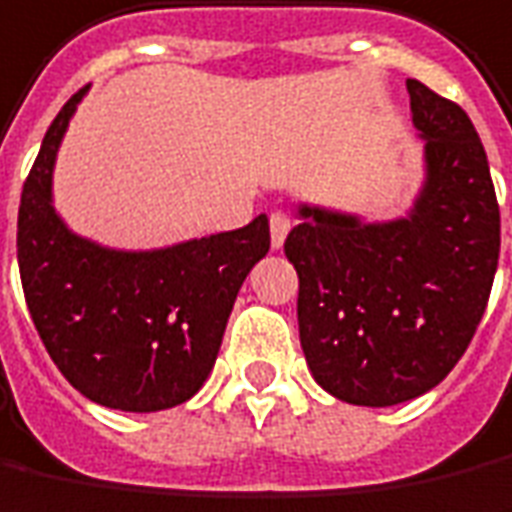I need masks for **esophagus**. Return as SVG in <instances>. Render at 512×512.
I'll use <instances>...</instances> for the list:
<instances>
[{
	"label": "esophagus",
	"mask_w": 512,
	"mask_h": 512,
	"mask_svg": "<svg viewBox=\"0 0 512 512\" xmlns=\"http://www.w3.org/2000/svg\"><path fill=\"white\" fill-rule=\"evenodd\" d=\"M292 228V220L284 214V211H273L270 214V245H273V250H278L281 245H284V239H287V234H290Z\"/></svg>",
	"instance_id": "1"
}]
</instances>
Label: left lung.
Masks as SVG:
<instances>
[{
  "instance_id": "1",
  "label": "left lung",
  "mask_w": 512,
  "mask_h": 512,
  "mask_svg": "<svg viewBox=\"0 0 512 512\" xmlns=\"http://www.w3.org/2000/svg\"><path fill=\"white\" fill-rule=\"evenodd\" d=\"M426 178L407 217L298 206L284 242L298 270L306 365L331 396L393 407L424 396L460 362L499 264V203L471 119L407 80Z\"/></svg>"
}]
</instances>
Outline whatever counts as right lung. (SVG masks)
Returning <instances> with one entry per match:
<instances>
[{"label": "right lung", "mask_w": 512, "mask_h": 512, "mask_svg": "<svg viewBox=\"0 0 512 512\" xmlns=\"http://www.w3.org/2000/svg\"><path fill=\"white\" fill-rule=\"evenodd\" d=\"M86 91L49 125L21 189L24 301L74 390L111 410H169L209 379L236 292L270 250V225L259 214L245 228L158 250L102 248L69 231L52 206V169Z\"/></svg>", "instance_id": "1"}]
</instances>
